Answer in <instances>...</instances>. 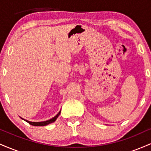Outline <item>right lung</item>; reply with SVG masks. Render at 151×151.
Instances as JSON below:
<instances>
[{
  "mask_svg": "<svg viewBox=\"0 0 151 151\" xmlns=\"http://www.w3.org/2000/svg\"><path fill=\"white\" fill-rule=\"evenodd\" d=\"M60 112H61V110L59 111V113L57 114L55 116H54L53 118H52V119H49V120L47 121H40V122H33V121H27L26 120V119H22V118H21L22 119H23L24 121H25L26 122H27L28 124H30V125H32V126H47L48 125V124H51V123H53L55 122V121H56V119H58V117L60 116Z\"/></svg>",
  "mask_w": 151,
  "mask_h": 151,
  "instance_id": "1",
  "label": "right lung"
}]
</instances>
